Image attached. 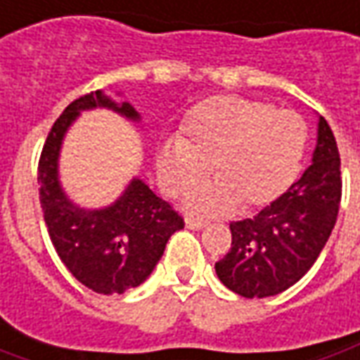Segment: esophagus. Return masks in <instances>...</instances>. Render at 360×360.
Returning <instances> with one entry per match:
<instances>
[{
    "instance_id": "obj_1",
    "label": "esophagus",
    "mask_w": 360,
    "mask_h": 360,
    "mask_svg": "<svg viewBox=\"0 0 360 360\" xmlns=\"http://www.w3.org/2000/svg\"><path fill=\"white\" fill-rule=\"evenodd\" d=\"M185 225H187L189 229H203V227H205V219L193 217V215H189V217L185 219Z\"/></svg>"
}]
</instances>
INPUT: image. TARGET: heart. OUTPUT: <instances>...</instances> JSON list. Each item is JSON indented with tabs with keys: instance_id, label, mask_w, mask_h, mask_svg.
Segmentation results:
<instances>
[{
	"instance_id": "heart-1",
	"label": "heart",
	"mask_w": 360,
	"mask_h": 360,
	"mask_svg": "<svg viewBox=\"0 0 360 360\" xmlns=\"http://www.w3.org/2000/svg\"><path fill=\"white\" fill-rule=\"evenodd\" d=\"M307 143V125L289 109L247 97H219L191 113L185 137L161 145L157 171L169 193H183L205 179L219 187L193 197L209 213L237 203L245 211L277 201L297 179Z\"/></svg>"
}]
</instances>
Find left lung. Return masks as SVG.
<instances>
[{
	"label": "left lung",
	"mask_w": 360,
	"mask_h": 360,
	"mask_svg": "<svg viewBox=\"0 0 360 360\" xmlns=\"http://www.w3.org/2000/svg\"><path fill=\"white\" fill-rule=\"evenodd\" d=\"M341 187L339 147L321 117L313 163L303 177L253 219L229 225L231 249L215 263L221 283L247 299L287 291L323 251L337 223Z\"/></svg>",
	"instance_id": "1"
}]
</instances>
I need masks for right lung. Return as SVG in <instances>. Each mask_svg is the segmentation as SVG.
Listing matches in <instances>:
<instances>
[{
    "mask_svg": "<svg viewBox=\"0 0 360 360\" xmlns=\"http://www.w3.org/2000/svg\"><path fill=\"white\" fill-rule=\"evenodd\" d=\"M97 105L139 119L129 103L117 105L101 91L71 101L53 123L39 157V203L51 243L69 273L91 291L121 295L151 275L169 237L183 229L185 221L141 179L131 181L115 203L99 211L79 209L63 195L57 179L61 139L79 111Z\"/></svg>",
    "mask_w": 360,
    "mask_h": 360,
    "instance_id": "right-lung-1",
    "label": "right lung"
}]
</instances>
